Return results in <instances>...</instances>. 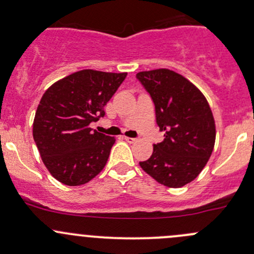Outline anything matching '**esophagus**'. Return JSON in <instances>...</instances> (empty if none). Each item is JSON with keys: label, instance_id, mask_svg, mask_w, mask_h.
<instances>
[{"label": "esophagus", "instance_id": "1", "mask_svg": "<svg viewBox=\"0 0 254 254\" xmlns=\"http://www.w3.org/2000/svg\"><path fill=\"white\" fill-rule=\"evenodd\" d=\"M124 139H125V141H127V142H130V143H132V142H136V141H137V139H135V137L124 136Z\"/></svg>", "mask_w": 254, "mask_h": 254}]
</instances>
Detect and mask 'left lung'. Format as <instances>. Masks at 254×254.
I'll list each match as a JSON object with an SVG mask.
<instances>
[{
    "label": "left lung",
    "instance_id": "left-lung-1",
    "mask_svg": "<svg viewBox=\"0 0 254 254\" xmlns=\"http://www.w3.org/2000/svg\"><path fill=\"white\" fill-rule=\"evenodd\" d=\"M136 77L150 93L162 142L140 167L168 188H181L199 176L216 137L214 115L205 96L189 79L168 68L141 71Z\"/></svg>",
    "mask_w": 254,
    "mask_h": 254
}]
</instances>
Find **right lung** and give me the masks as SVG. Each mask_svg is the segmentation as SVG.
<instances>
[{
	"label": "right lung",
	"mask_w": 254,
	"mask_h": 254,
	"mask_svg": "<svg viewBox=\"0 0 254 254\" xmlns=\"http://www.w3.org/2000/svg\"><path fill=\"white\" fill-rule=\"evenodd\" d=\"M127 72L81 70L59 79L43 94L33 137L50 175L66 186L87 183L106 166L115 137L92 130Z\"/></svg>",
	"instance_id": "obj_1"
}]
</instances>
